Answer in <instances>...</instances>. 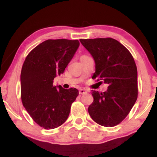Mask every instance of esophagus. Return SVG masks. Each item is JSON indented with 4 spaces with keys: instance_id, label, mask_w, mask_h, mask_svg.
<instances>
[{
    "instance_id": "esophagus-1",
    "label": "esophagus",
    "mask_w": 157,
    "mask_h": 157,
    "mask_svg": "<svg viewBox=\"0 0 157 157\" xmlns=\"http://www.w3.org/2000/svg\"><path fill=\"white\" fill-rule=\"evenodd\" d=\"M86 93L87 91L85 89H80V91H79V94H85Z\"/></svg>"
}]
</instances>
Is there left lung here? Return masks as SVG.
I'll return each instance as SVG.
<instances>
[{
	"mask_svg": "<svg viewBox=\"0 0 157 157\" xmlns=\"http://www.w3.org/2000/svg\"><path fill=\"white\" fill-rule=\"evenodd\" d=\"M80 41L95 61L92 78L108 84V89L103 93L92 90L94 101L88 109L89 113L97 124L112 127L125 119L137 99V68L134 58L113 38Z\"/></svg>",
	"mask_w": 157,
	"mask_h": 157,
	"instance_id": "left-lung-1",
	"label": "left lung"
}]
</instances>
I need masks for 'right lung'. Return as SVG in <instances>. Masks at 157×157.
I'll return each mask as SVG.
<instances>
[{
	"label": "right lung",
	"instance_id": "obj_1",
	"mask_svg": "<svg viewBox=\"0 0 157 157\" xmlns=\"http://www.w3.org/2000/svg\"><path fill=\"white\" fill-rule=\"evenodd\" d=\"M78 40L49 39L27 56L21 74V100L33 121L45 129L59 127L68 119L71 106L78 95L75 88L53 86L73 59Z\"/></svg>",
	"mask_w": 157,
	"mask_h": 157
}]
</instances>
